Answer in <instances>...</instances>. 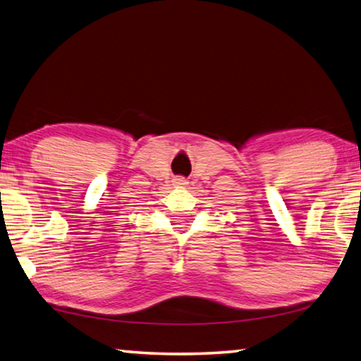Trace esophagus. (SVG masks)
Returning <instances> with one entry per match:
<instances>
[{
  "mask_svg": "<svg viewBox=\"0 0 361 361\" xmlns=\"http://www.w3.org/2000/svg\"><path fill=\"white\" fill-rule=\"evenodd\" d=\"M173 183H175V186H180V188H185L188 185V181L185 178H181V176L180 178H175Z\"/></svg>",
  "mask_w": 361,
  "mask_h": 361,
  "instance_id": "34e87169",
  "label": "esophagus"
}]
</instances>
